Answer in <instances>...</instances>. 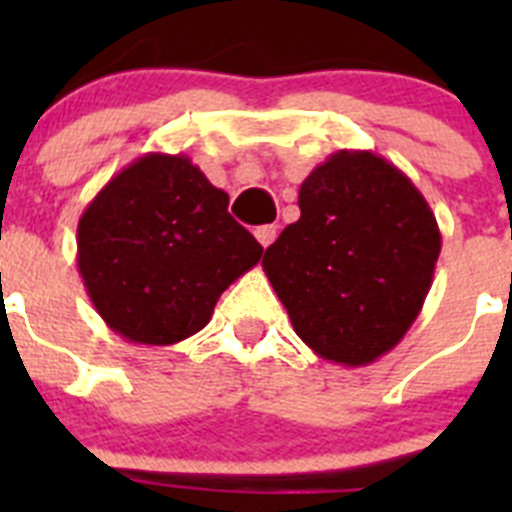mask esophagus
Returning <instances> with one entry per match:
<instances>
[{
	"instance_id": "obj_1",
	"label": "esophagus",
	"mask_w": 512,
	"mask_h": 512,
	"mask_svg": "<svg viewBox=\"0 0 512 512\" xmlns=\"http://www.w3.org/2000/svg\"><path fill=\"white\" fill-rule=\"evenodd\" d=\"M253 235H256V241H259L261 246L269 248L271 243H274V238H277V225H259V228L253 230Z\"/></svg>"
}]
</instances>
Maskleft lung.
<instances>
[{
    "instance_id": "8db88e82",
    "label": "left lung",
    "mask_w": 512,
    "mask_h": 512,
    "mask_svg": "<svg viewBox=\"0 0 512 512\" xmlns=\"http://www.w3.org/2000/svg\"><path fill=\"white\" fill-rule=\"evenodd\" d=\"M300 220L264 253L297 336L325 361L366 366L402 341L433 284L441 230L387 158L338 151L300 187Z\"/></svg>"
}]
</instances>
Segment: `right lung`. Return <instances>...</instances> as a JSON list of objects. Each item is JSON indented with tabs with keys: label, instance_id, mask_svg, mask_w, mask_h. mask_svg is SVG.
<instances>
[{
	"label": "right lung",
	"instance_id": "1",
	"mask_svg": "<svg viewBox=\"0 0 512 512\" xmlns=\"http://www.w3.org/2000/svg\"><path fill=\"white\" fill-rule=\"evenodd\" d=\"M264 248L228 212V194L176 153H146L97 192L76 228V264L107 328L171 346L212 318Z\"/></svg>",
	"mask_w": 512,
	"mask_h": 512
}]
</instances>
